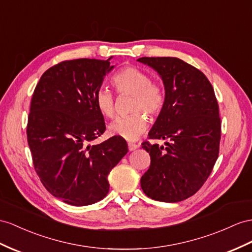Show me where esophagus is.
I'll return each instance as SVG.
<instances>
[{"label": "esophagus", "mask_w": 252, "mask_h": 252, "mask_svg": "<svg viewBox=\"0 0 252 252\" xmlns=\"http://www.w3.org/2000/svg\"><path fill=\"white\" fill-rule=\"evenodd\" d=\"M127 146H128V150H130V151L136 150L137 148L139 147V145H137V144H134V143H128V144H127Z\"/></svg>", "instance_id": "1"}]
</instances>
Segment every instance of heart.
<instances>
[{"label": "heart", "mask_w": 252, "mask_h": 252, "mask_svg": "<svg viewBox=\"0 0 252 252\" xmlns=\"http://www.w3.org/2000/svg\"><path fill=\"white\" fill-rule=\"evenodd\" d=\"M113 86L121 95H132L131 112L127 117H120L108 126V132L126 140H135L148 127L147 113L156 118L162 113L166 103V92L162 84L150 81L144 70L127 66L113 76ZM95 104L99 112L107 118L116 114L115 98L107 89H100L95 95Z\"/></svg>", "instance_id": "heart-1"}]
</instances>
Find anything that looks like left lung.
Instances as JSON below:
<instances>
[{
  "mask_svg": "<svg viewBox=\"0 0 252 252\" xmlns=\"http://www.w3.org/2000/svg\"><path fill=\"white\" fill-rule=\"evenodd\" d=\"M137 61L158 71L166 92L149 138L169 140L165 148L141 144L151 158L141 189L158 201H182L202 188L218 158L221 124L214 89L201 71L177 57Z\"/></svg>",
  "mask_w": 252,
  "mask_h": 252,
  "instance_id": "left-lung-1",
  "label": "left lung"
}]
</instances>
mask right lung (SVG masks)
<instances>
[{
  "instance_id": "obj_1",
  "label": "right lung",
  "mask_w": 252,
  "mask_h": 252,
  "mask_svg": "<svg viewBox=\"0 0 252 252\" xmlns=\"http://www.w3.org/2000/svg\"><path fill=\"white\" fill-rule=\"evenodd\" d=\"M111 59L54 64L42 74L32 96L27 135L34 168L46 189L71 205L104 198L109 171L128 151L119 136L90 145L106 128L95 95L114 68Z\"/></svg>"
}]
</instances>
